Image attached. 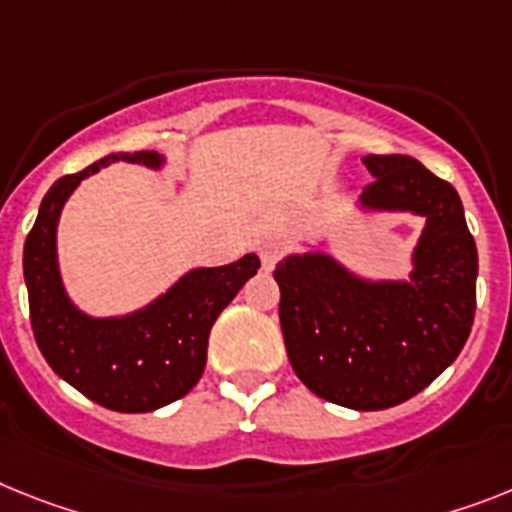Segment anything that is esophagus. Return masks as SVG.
Masks as SVG:
<instances>
[{
    "label": "esophagus",
    "mask_w": 512,
    "mask_h": 512,
    "mask_svg": "<svg viewBox=\"0 0 512 512\" xmlns=\"http://www.w3.org/2000/svg\"><path fill=\"white\" fill-rule=\"evenodd\" d=\"M283 257V247L278 242H265L263 247H260V260H263V268L265 270H273L276 268V263Z\"/></svg>",
    "instance_id": "34e87169"
}]
</instances>
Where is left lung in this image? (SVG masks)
<instances>
[{
    "label": "left lung",
    "mask_w": 512,
    "mask_h": 512,
    "mask_svg": "<svg viewBox=\"0 0 512 512\" xmlns=\"http://www.w3.org/2000/svg\"><path fill=\"white\" fill-rule=\"evenodd\" d=\"M359 205L427 218L409 281H364L330 255L283 257V343L296 377L346 409L409 401L461 354L476 312V242L453 184L411 156H364Z\"/></svg>",
    "instance_id": "1"
}]
</instances>
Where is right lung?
Here are the masks:
<instances>
[{
	"mask_svg": "<svg viewBox=\"0 0 512 512\" xmlns=\"http://www.w3.org/2000/svg\"><path fill=\"white\" fill-rule=\"evenodd\" d=\"M114 161L158 169L156 150L111 153L51 184L25 239L23 273L30 325L49 367L98 406L145 414L182 398L203 377L208 336L223 307L260 268L244 255L221 268H197L148 307L127 317H88L70 302L57 263V223L67 197L85 176Z\"/></svg>",
	"mask_w": 512,
	"mask_h": 512,
	"instance_id": "add662e5",
	"label": "right lung"
}]
</instances>
